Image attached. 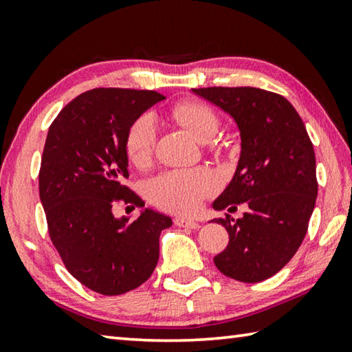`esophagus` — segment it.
<instances>
[{
  "label": "esophagus",
  "instance_id": "1",
  "mask_svg": "<svg viewBox=\"0 0 352 352\" xmlns=\"http://www.w3.org/2000/svg\"><path fill=\"white\" fill-rule=\"evenodd\" d=\"M174 223L177 226H182V228H192V230H197L200 226L197 222H195V220H190L186 217H175Z\"/></svg>",
  "mask_w": 352,
  "mask_h": 352
}]
</instances>
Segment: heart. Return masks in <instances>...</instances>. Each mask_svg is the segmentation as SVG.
<instances>
[{"label": "heart", "mask_w": 352, "mask_h": 352, "mask_svg": "<svg viewBox=\"0 0 352 352\" xmlns=\"http://www.w3.org/2000/svg\"><path fill=\"white\" fill-rule=\"evenodd\" d=\"M172 116L199 141H210L219 130V116L210 105L199 100H182L172 107ZM158 138L157 119L142 113L130 124L126 133V153L133 164L151 163ZM220 188V178L208 168L170 169L152 178L147 195L155 205L172 212H195Z\"/></svg>", "instance_id": "b5f03b06"}]
</instances>
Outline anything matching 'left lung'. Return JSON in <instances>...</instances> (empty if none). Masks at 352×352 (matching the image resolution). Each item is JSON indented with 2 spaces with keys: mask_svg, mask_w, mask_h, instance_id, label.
<instances>
[{
  "mask_svg": "<svg viewBox=\"0 0 352 352\" xmlns=\"http://www.w3.org/2000/svg\"><path fill=\"white\" fill-rule=\"evenodd\" d=\"M234 118L242 152L233 180L214 201V210L231 211L247 204L223 225L230 241L214 264L225 276L261 283L294 258L307 233L318 192L315 152L305 122L281 94L253 87L192 88Z\"/></svg>",
  "mask_w": 352,
  "mask_h": 352,
  "instance_id": "left-lung-1",
  "label": "left lung"
}]
</instances>
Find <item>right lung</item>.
<instances>
[{"instance_id": "obj_1", "label": "right lung", "mask_w": 352, "mask_h": 352, "mask_svg": "<svg viewBox=\"0 0 352 352\" xmlns=\"http://www.w3.org/2000/svg\"><path fill=\"white\" fill-rule=\"evenodd\" d=\"M157 91L94 88L65 105L47 130L38 172L40 200L52 245L77 281L100 295L140 287L155 270L168 216L144 210L116 219L119 201L144 208L129 178L126 133Z\"/></svg>"}]
</instances>
